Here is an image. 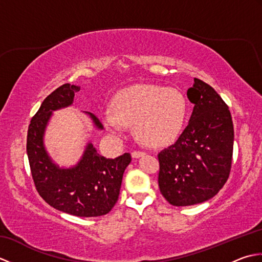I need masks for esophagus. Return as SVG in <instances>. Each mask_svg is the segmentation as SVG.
<instances>
[{"label":"esophagus","mask_w":262,"mask_h":262,"mask_svg":"<svg viewBox=\"0 0 262 262\" xmlns=\"http://www.w3.org/2000/svg\"><path fill=\"white\" fill-rule=\"evenodd\" d=\"M143 155H145V152H142V151H134V152L132 153V157L134 158V159L141 158V157H143Z\"/></svg>","instance_id":"esophagus-1"}]
</instances>
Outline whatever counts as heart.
I'll list each match as a JSON object with an SVG mask.
<instances>
[{
  "instance_id": "heart-1",
  "label": "heart",
  "mask_w": 262,
  "mask_h": 262,
  "mask_svg": "<svg viewBox=\"0 0 262 262\" xmlns=\"http://www.w3.org/2000/svg\"><path fill=\"white\" fill-rule=\"evenodd\" d=\"M187 101L173 88L157 84H137L116 94L113 108L102 115L104 126L117 136L124 134L127 126L135 125L141 140L153 146L172 143L185 125Z\"/></svg>"
}]
</instances>
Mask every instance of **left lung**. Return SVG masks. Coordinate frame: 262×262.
I'll use <instances>...</instances> for the list:
<instances>
[{"mask_svg":"<svg viewBox=\"0 0 262 262\" xmlns=\"http://www.w3.org/2000/svg\"><path fill=\"white\" fill-rule=\"evenodd\" d=\"M193 81L187 91L194 104L188 126L158 155L160 191L173 206L213 198L229 179L232 165L234 128L229 107L207 83Z\"/></svg>","mask_w":262,"mask_h":262,"instance_id":"1","label":"left lung"}]
</instances>
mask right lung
<instances>
[{
	"mask_svg": "<svg viewBox=\"0 0 262 262\" xmlns=\"http://www.w3.org/2000/svg\"><path fill=\"white\" fill-rule=\"evenodd\" d=\"M80 89L66 83L43 100L28 128L27 154L37 191L48 205L66 214L97 217L109 213L118 200L122 176L132 161L130 154L105 159L89 143L77 164L66 169L53 162L43 145L53 111L73 103L75 92ZM85 114L98 129H102L97 116Z\"/></svg>",
	"mask_w": 262,
	"mask_h": 262,
	"instance_id": "add662e5",
	"label": "right lung"
}]
</instances>
